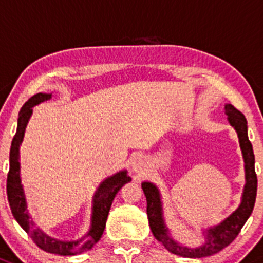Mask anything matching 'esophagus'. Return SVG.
<instances>
[{
    "mask_svg": "<svg viewBox=\"0 0 263 263\" xmlns=\"http://www.w3.org/2000/svg\"><path fill=\"white\" fill-rule=\"evenodd\" d=\"M131 168L135 173H141L142 170L145 168V159L142 155H136V157L132 159Z\"/></svg>",
    "mask_w": 263,
    "mask_h": 263,
    "instance_id": "obj_1",
    "label": "esophagus"
}]
</instances>
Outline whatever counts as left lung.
<instances>
[{
    "label": "left lung",
    "instance_id": "left-lung-1",
    "mask_svg": "<svg viewBox=\"0 0 263 263\" xmlns=\"http://www.w3.org/2000/svg\"><path fill=\"white\" fill-rule=\"evenodd\" d=\"M225 114L228 116L230 126L234 127V129L238 134L239 144H240L244 160L246 185H244L241 202L239 207L229 217L221 221L218 225L203 229L202 234L204 240L199 246L187 247L173 238L170 229L167 228L164 215H163V202L159 189L155 183L149 182V181H144L141 183V187L144 190L145 196H146V212L153 235L164 246L167 251H170L173 254H177V256L187 257V258H202V257H208L218 253L238 236L241 228L253 211L257 195V175L256 171H254L253 147H252L251 141L248 139L247 119L231 104L225 105Z\"/></svg>",
    "mask_w": 263,
    "mask_h": 263
}]
</instances>
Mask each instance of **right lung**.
<instances>
[{"label":"right lung","instance_id":"add662e5","mask_svg":"<svg viewBox=\"0 0 263 263\" xmlns=\"http://www.w3.org/2000/svg\"><path fill=\"white\" fill-rule=\"evenodd\" d=\"M51 98H52V93L40 92L32 96L20 109L16 134L12 139L11 147H10V171L9 175H7L6 185L7 199H9V204L14 218L22 226L23 230H25V233L37 244V247L52 254L76 256V254L90 251L100 240L104 229H105L106 220H108L111 202L116 198L119 189L124 183L129 182L131 177L127 175V170H122L101 181L92 196L90 228L86 231L85 235H82L81 238L76 239V240H60V239L47 235L45 231L41 230L35 225L34 221L32 220L27 210V199H25L22 177H20V145L24 139L28 122L33 114V108L40 105L43 101L50 100Z\"/></svg>","mask_w":263,"mask_h":263}]
</instances>
